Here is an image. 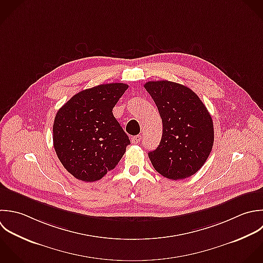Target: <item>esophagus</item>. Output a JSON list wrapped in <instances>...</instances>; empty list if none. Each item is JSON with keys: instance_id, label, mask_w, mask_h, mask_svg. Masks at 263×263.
Returning a JSON list of instances; mask_svg holds the SVG:
<instances>
[{"instance_id": "esophagus-1", "label": "esophagus", "mask_w": 263, "mask_h": 263, "mask_svg": "<svg viewBox=\"0 0 263 263\" xmlns=\"http://www.w3.org/2000/svg\"><path fill=\"white\" fill-rule=\"evenodd\" d=\"M140 140H141V136H140V135H136V136H133V137L131 138V141H132V143H134V144L139 143Z\"/></svg>"}]
</instances>
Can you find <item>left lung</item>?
Returning <instances> with one entry per match:
<instances>
[{"label":"left lung","mask_w":263,"mask_h":263,"mask_svg":"<svg viewBox=\"0 0 263 263\" xmlns=\"http://www.w3.org/2000/svg\"><path fill=\"white\" fill-rule=\"evenodd\" d=\"M144 88L163 123L161 142L148 153L154 168L172 180L196 174L207 161L214 142L213 121L208 109L193 90L181 84L151 81Z\"/></svg>","instance_id":"obj_1"}]
</instances>
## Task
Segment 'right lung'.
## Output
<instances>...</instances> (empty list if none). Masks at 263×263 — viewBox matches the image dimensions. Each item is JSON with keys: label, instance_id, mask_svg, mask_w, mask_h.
I'll return each instance as SVG.
<instances>
[{"label": "right lung", "instance_id": "obj_1", "mask_svg": "<svg viewBox=\"0 0 263 263\" xmlns=\"http://www.w3.org/2000/svg\"><path fill=\"white\" fill-rule=\"evenodd\" d=\"M128 89L123 83L83 90L54 119L53 145L63 167L77 179L93 182L112 170L130 144L112 108Z\"/></svg>", "mask_w": 263, "mask_h": 263}]
</instances>
